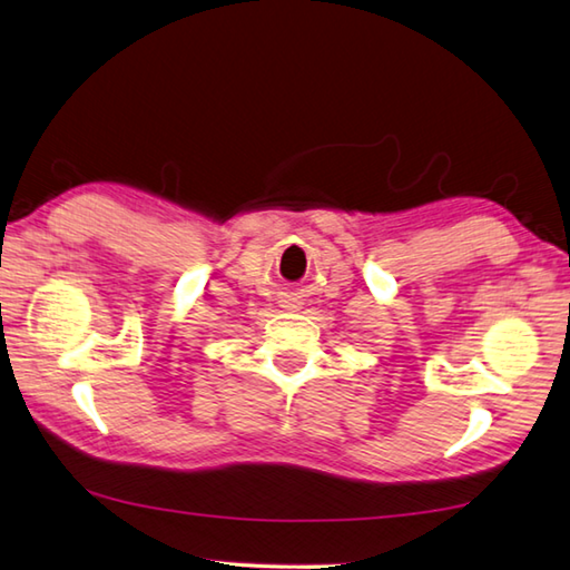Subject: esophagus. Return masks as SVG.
I'll return each instance as SVG.
<instances>
[{"instance_id":"obj_1","label":"esophagus","mask_w":570,"mask_h":570,"mask_svg":"<svg viewBox=\"0 0 570 570\" xmlns=\"http://www.w3.org/2000/svg\"><path fill=\"white\" fill-rule=\"evenodd\" d=\"M286 308H288V312H292V308H296V306H294V304H288V306H286Z\"/></svg>"}]
</instances>
